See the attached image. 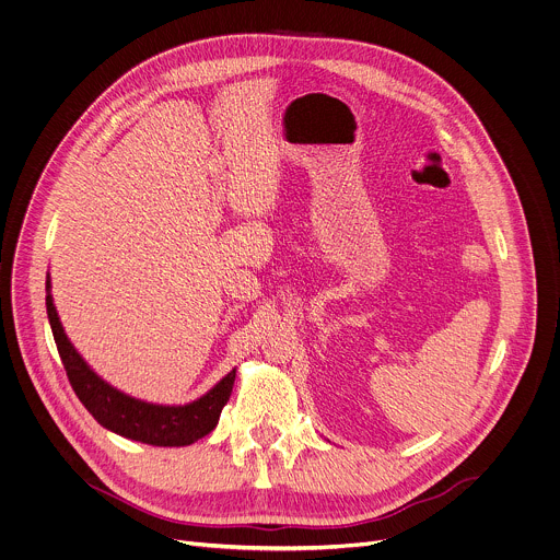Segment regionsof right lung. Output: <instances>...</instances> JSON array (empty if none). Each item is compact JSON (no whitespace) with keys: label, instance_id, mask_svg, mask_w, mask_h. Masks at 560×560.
Masks as SVG:
<instances>
[{"label":"right lung","instance_id":"add662e5","mask_svg":"<svg viewBox=\"0 0 560 560\" xmlns=\"http://www.w3.org/2000/svg\"><path fill=\"white\" fill-rule=\"evenodd\" d=\"M50 275L46 279V310L52 327V336L66 366L70 385L92 418L107 431L133 442L151 446H189L209 435L218 422L224 405L231 398L235 385V369L202 398L189 405H153L131 398L109 383L83 360L77 347L70 342L59 312L50 294Z\"/></svg>","mask_w":560,"mask_h":560}]
</instances>
